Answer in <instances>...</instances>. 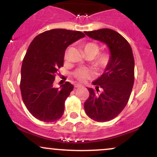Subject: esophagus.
I'll use <instances>...</instances> for the list:
<instances>
[{
  "instance_id": "esophagus-1",
  "label": "esophagus",
  "mask_w": 157,
  "mask_h": 157,
  "mask_svg": "<svg viewBox=\"0 0 157 157\" xmlns=\"http://www.w3.org/2000/svg\"><path fill=\"white\" fill-rule=\"evenodd\" d=\"M82 85H80V84H75V88H80V87H82Z\"/></svg>"
}]
</instances>
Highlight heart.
I'll use <instances>...</instances> for the list:
<instances>
[{
  "label": "heart",
  "instance_id": "obj_1",
  "mask_svg": "<svg viewBox=\"0 0 157 157\" xmlns=\"http://www.w3.org/2000/svg\"><path fill=\"white\" fill-rule=\"evenodd\" d=\"M82 47L87 58H91L92 59L94 58L93 65L97 70H102L106 67L109 60V55L106 53H98L100 52V46L97 43L88 42L82 44ZM64 57L65 59L67 58V53H65ZM73 75L75 78L80 82H83L92 76V73L90 71L85 68L77 69L75 71Z\"/></svg>",
  "mask_w": 157,
  "mask_h": 157
}]
</instances>
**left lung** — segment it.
I'll return each mask as SVG.
<instances>
[{
  "instance_id": "8db88e82",
  "label": "left lung",
  "mask_w": 157,
  "mask_h": 157,
  "mask_svg": "<svg viewBox=\"0 0 157 157\" xmlns=\"http://www.w3.org/2000/svg\"><path fill=\"white\" fill-rule=\"evenodd\" d=\"M91 38L106 43L110 59L104 74L88 88L85 102L86 114L96 122L110 121L117 117L128 104L134 84L135 61L132 48L120 33L111 29L85 32Z\"/></svg>"
}]
</instances>
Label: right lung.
Masks as SVG:
<instances>
[{"mask_svg": "<svg viewBox=\"0 0 157 157\" xmlns=\"http://www.w3.org/2000/svg\"><path fill=\"white\" fill-rule=\"evenodd\" d=\"M85 36L80 31L53 29L33 39L23 59L20 90L24 104L33 117L45 122L59 120L73 85H53L56 75L64 66L67 48Z\"/></svg>", "mask_w": 157, "mask_h": 157, "instance_id": "right-lung-1", "label": "right lung"}]
</instances>
